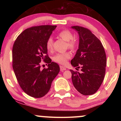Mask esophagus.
I'll use <instances>...</instances> for the list:
<instances>
[{"label": "esophagus", "instance_id": "34e87169", "mask_svg": "<svg viewBox=\"0 0 121 121\" xmlns=\"http://www.w3.org/2000/svg\"><path fill=\"white\" fill-rule=\"evenodd\" d=\"M60 70L61 71H64V70H66V68L65 67H64V66H61V65L60 66Z\"/></svg>", "mask_w": 121, "mask_h": 121}]
</instances>
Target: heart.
<instances>
[{"instance_id": "1", "label": "heart", "mask_w": 121, "mask_h": 121, "mask_svg": "<svg viewBox=\"0 0 121 121\" xmlns=\"http://www.w3.org/2000/svg\"><path fill=\"white\" fill-rule=\"evenodd\" d=\"M58 36L61 39L66 41V45L69 49L73 50L76 48V43L73 40V35L72 33L68 30H63L58 34ZM46 48L49 52H52L53 50V39L49 37L46 41ZM71 57V55L69 52L60 53H57L53 57V60L55 62L61 65H65L67 63L68 60Z\"/></svg>"}]
</instances>
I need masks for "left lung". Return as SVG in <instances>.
Listing matches in <instances>:
<instances>
[{"label": "left lung", "instance_id": "8db88e82", "mask_svg": "<svg viewBox=\"0 0 121 121\" xmlns=\"http://www.w3.org/2000/svg\"><path fill=\"white\" fill-rule=\"evenodd\" d=\"M79 35L78 49L71 60L73 67H81V72L70 70L73 85L84 95L95 93L104 79L106 70V56L100 40L88 29L72 26Z\"/></svg>", "mask_w": 121, "mask_h": 121}]
</instances>
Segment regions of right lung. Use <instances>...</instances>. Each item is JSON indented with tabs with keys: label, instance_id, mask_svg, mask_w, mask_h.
Returning <instances> with one entry per match:
<instances>
[{
	"label": "right lung",
	"instance_id": "1",
	"mask_svg": "<svg viewBox=\"0 0 121 121\" xmlns=\"http://www.w3.org/2000/svg\"><path fill=\"white\" fill-rule=\"evenodd\" d=\"M56 26H40L26 29L15 40L12 48V67L23 91L30 97L41 98L47 94L60 72L59 65L47 55L46 41ZM48 64L42 70L41 61Z\"/></svg>",
	"mask_w": 121,
	"mask_h": 121
}]
</instances>
